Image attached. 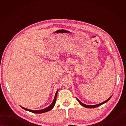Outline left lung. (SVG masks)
Here are the masks:
<instances>
[{
  "mask_svg": "<svg viewBox=\"0 0 126 126\" xmlns=\"http://www.w3.org/2000/svg\"><path fill=\"white\" fill-rule=\"evenodd\" d=\"M111 96H110V97H109V98L107 100H106V101H104L103 102H102V103H100V104H96V105H92V106H90V105H87V104H84V103H83L82 102H81L80 101H79V100H78V99H77V98H76V99H77V100L79 102V103L80 104H81L82 106L84 107H85V108H94L97 107H98V106H100L102 105V104H103V103L107 102L109 100H110V98H111Z\"/></svg>",
  "mask_w": 126,
  "mask_h": 126,
  "instance_id": "left-lung-1",
  "label": "left lung"
}]
</instances>
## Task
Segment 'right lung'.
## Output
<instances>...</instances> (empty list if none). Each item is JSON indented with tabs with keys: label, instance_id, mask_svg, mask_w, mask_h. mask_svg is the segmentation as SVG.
<instances>
[{
	"label": "right lung",
	"instance_id": "obj_1",
	"mask_svg": "<svg viewBox=\"0 0 126 126\" xmlns=\"http://www.w3.org/2000/svg\"><path fill=\"white\" fill-rule=\"evenodd\" d=\"M57 93H58V90L56 92V94H55V97H54V99H53V101L52 102V103L50 104V105L47 107V108H45L43 109H42V110H30V109H28L27 108H24L23 107H21L23 109H25V110H28V111H29L30 112H32V113H36V114H40V113H45V112H47V111H49L50 110H51V109L53 108V107H54L55 104V103H56V97H57Z\"/></svg>",
	"mask_w": 126,
	"mask_h": 126
}]
</instances>
